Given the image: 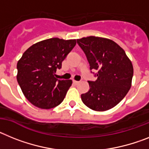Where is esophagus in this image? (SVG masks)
<instances>
[{
    "mask_svg": "<svg viewBox=\"0 0 149 149\" xmlns=\"http://www.w3.org/2000/svg\"><path fill=\"white\" fill-rule=\"evenodd\" d=\"M73 83H74L75 85H77V84L79 83V81H76V80H73Z\"/></svg>",
    "mask_w": 149,
    "mask_h": 149,
    "instance_id": "1",
    "label": "esophagus"
}]
</instances>
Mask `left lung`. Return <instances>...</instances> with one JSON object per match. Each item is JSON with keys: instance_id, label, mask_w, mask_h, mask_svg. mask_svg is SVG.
I'll list each match as a JSON object with an SVG mask.
<instances>
[{"instance_id": "8db88e82", "label": "left lung", "mask_w": 149, "mask_h": 149, "mask_svg": "<svg viewBox=\"0 0 149 149\" xmlns=\"http://www.w3.org/2000/svg\"><path fill=\"white\" fill-rule=\"evenodd\" d=\"M76 40L87 57L91 70L97 71L96 81H89L88 91L81 95L82 102L97 112L113 108L131 87V61L122 48L110 39L90 36Z\"/></svg>"}]
</instances>
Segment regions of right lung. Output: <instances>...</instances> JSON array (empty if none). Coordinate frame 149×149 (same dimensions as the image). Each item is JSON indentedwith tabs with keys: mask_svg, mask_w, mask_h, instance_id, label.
<instances>
[{
	"mask_svg": "<svg viewBox=\"0 0 149 149\" xmlns=\"http://www.w3.org/2000/svg\"><path fill=\"white\" fill-rule=\"evenodd\" d=\"M76 43V40L57 37L33 44L17 63L18 83L24 97L33 106L44 109L58 106L72 80L58 79L55 73Z\"/></svg>",
	"mask_w": 149,
	"mask_h": 149,
	"instance_id": "right-lung-1",
	"label": "right lung"
}]
</instances>
